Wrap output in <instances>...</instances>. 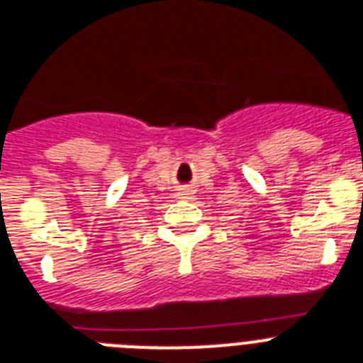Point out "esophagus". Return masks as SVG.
Here are the masks:
<instances>
[{
  "mask_svg": "<svg viewBox=\"0 0 363 363\" xmlns=\"http://www.w3.org/2000/svg\"><path fill=\"white\" fill-rule=\"evenodd\" d=\"M182 196H188V194H182Z\"/></svg>",
  "mask_w": 363,
  "mask_h": 363,
  "instance_id": "obj_1",
  "label": "esophagus"
}]
</instances>
